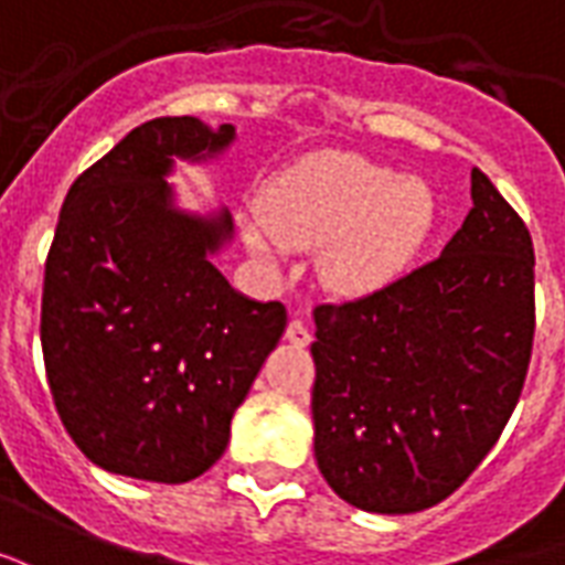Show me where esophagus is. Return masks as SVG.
<instances>
[{
    "label": "esophagus",
    "instance_id": "obj_1",
    "mask_svg": "<svg viewBox=\"0 0 565 565\" xmlns=\"http://www.w3.org/2000/svg\"><path fill=\"white\" fill-rule=\"evenodd\" d=\"M286 340L291 345H307L312 340L310 337V328H307V324L303 322H298V319H295V322H288V328H286Z\"/></svg>",
    "mask_w": 565,
    "mask_h": 565
}]
</instances>
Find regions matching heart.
<instances>
[{
  "label": "heart",
  "mask_w": 565,
  "mask_h": 565,
  "mask_svg": "<svg viewBox=\"0 0 565 565\" xmlns=\"http://www.w3.org/2000/svg\"><path fill=\"white\" fill-rule=\"evenodd\" d=\"M436 213L434 189L418 177L352 152H319L267 183L241 232L265 262H279L288 246H319L322 286L367 298L415 265Z\"/></svg>",
  "instance_id": "b5f03b06"
}]
</instances>
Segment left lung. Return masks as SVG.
<instances>
[{"mask_svg":"<svg viewBox=\"0 0 565 565\" xmlns=\"http://www.w3.org/2000/svg\"><path fill=\"white\" fill-rule=\"evenodd\" d=\"M533 241L479 168L439 258L388 288L312 310L316 460L361 512L413 514L479 467L524 388Z\"/></svg>","mask_w":565,"mask_h":565,"instance_id":"1","label":"left lung"}]
</instances>
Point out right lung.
Masks as SVG:
<instances>
[{
	"instance_id": "1",
	"label": "right lung",
	"mask_w": 565,
	"mask_h": 565,
	"mask_svg": "<svg viewBox=\"0 0 565 565\" xmlns=\"http://www.w3.org/2000/svg\"><path fill=\"white\" fill-rule=\"evenodd\" d=\"M232 122L159 117L77 177L41 295V352L56 413L96 467L183 484L222 457L232 418L286 331L279 300L228 286L213 255L228 207L177 204V162H216Z\"/></svg>"
}]
</instances>
